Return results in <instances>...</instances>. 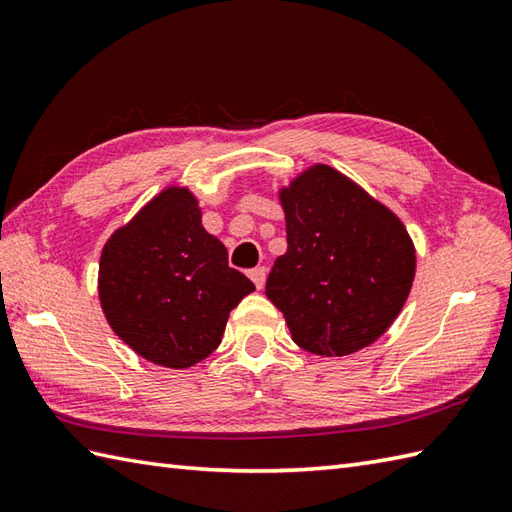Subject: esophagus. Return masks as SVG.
<instances>
[{"instance_id": "34e87169", "label": "esophagus", "mask_w": 512, "mask_h": 512, "mask_svg": "<svg viewBox=\"0 0 512 512\" xmlns=\"http://www.w3.org/2000/svg\"><path fill=\"white\" fill-rule=\"evenodd\" d=\"M248 277L253 279V284L257 286V290H262L264 284H266V268L264 266H257V268L250 270Z\"/></svg>"}]
</instances>
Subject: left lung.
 Instances as JSON below:
<instances>
[{
	"label": "left lung",
	"mask_w": 512,
	"mask_h": 512,
	"mask_svg": "<svg viewBox=\"0 0 512 512\" xmlns=\"http://www.w3.org/2000/svg\"><path fill=\"white\" fill-rule=\"evenodd\" d=\"M288 250L266 297L292 341L319 356H347L396 321L416 277V246L400 217L330 165H312L279 189Z\"/></svg>",
	"instance_id": "1"
}]
</instances>
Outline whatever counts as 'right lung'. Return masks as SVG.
<instances>
[{
	"label": "right lung",
	"mask_w": 512,
	"mask_h": 512,
	"mask_svg": "<svg viewBox=\"0 0 512 512\" xmlns=\"http://www.w3.org/2000/svg\"><path fill=\"white\" fill-rule=\"evenodd\" d=\"M255 290L202 226L189 187L169 184L107 239L99 299L110 328L154 365L187 369L222 341L228 314Z\"/></svg>",
	"instance_id": "right-lung-1"
}]
</instances>
